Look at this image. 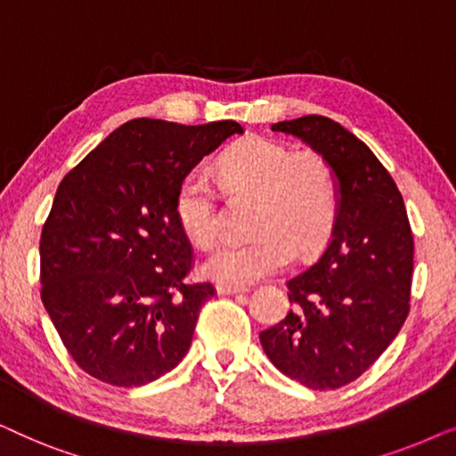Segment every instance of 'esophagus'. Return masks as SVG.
<instances>
[{
  "label": "esophagus",
  "mask_w": 456,
  "mask_h": 456,
  "mask_svg": "<svg viewBox=\"0 0 456 456\" xmlns=\"http://www.w3.org/2000/svg\"><path fill=\"white\" fill-rule=\"evenodd\" d=\"M236 292H247V286L239 284H217V295H236Z\"/></svg>",
  "instance_id": "obj_1"
}]
</instances>
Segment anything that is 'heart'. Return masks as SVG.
I'll use <instances>...</instances> for the list:
<instances>
[{
    "label": "heart",
    "instance_id": "1",
    "mask_svg": "<svg viewBox=\"0 0 456 456\" xmlns=\"http://www.w3.org/2000/svg\"><path fill=\"white\" fill-rule=\"evenodd\" d=\"M217 180L232 195L257 197L247 240H228L203 261V272L224 284H248L326 245L340 211L334 166L317 151L295 149L267 136H245L216 161ZM174 216L192 242L209 247L220 232L217 195L208 174L192 170L174 195Z\"/></svg>",
    "mask_w": 456,
    "mask_h": 456
}]
</instances>
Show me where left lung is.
<instances>
[{
  "label": "left lung",
  "mask_w": 456,
  "mask_h": 456,
  "mask_svg": "<svg viewBox=\"0 0 456 456\" xmlns=\"http://www.w3.org/2000/svg\"><path fill=\"white\" fill-rule=\"evenodd\" d=\"M326 155L340 211L320 259L292 276V309L259 334L273 365L314 390H336L371 367L409 315L413 232L403 195L371 149L326 116L273 124Z\"/></svg>",
  "instance_id": "1"
}]
</instances>
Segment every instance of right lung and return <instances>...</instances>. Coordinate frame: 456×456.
<instances>
[{"instance_id":"obj_1","label":"right lung","mask_w":456,"mask_h":456,"mask_svg":"<svg viewBox=\"0 0 456 456\" xmlns=\"http://www.w3.org/2000/svg\"><path fill=\"white\" fill-rule=\"evenodd\" d=\"M234 120L136 118L66 174L41 230V301L80 370L133 388L174 370L216 289L189 282L195 255L176 186Z\"/></svg>"}]
</instances>
